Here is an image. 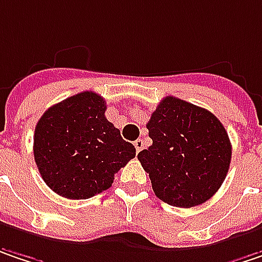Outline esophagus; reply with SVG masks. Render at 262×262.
<instances>
[{"label":"esophagus","instance_id":"esophagus-1","mask_svg":"<svg viewBox=\"0 0 262 262\" xmlns=\"http://www.w3.org/2000/svg\"><path fill=\"white\" fill-rule=\"evenodd\" d=\"M133 145H135V148H136V151L139 152V151L144 148V142H142V139H136V141L133 142Z\"/></svg>","mask_w":262,"mask_h":262}]
</instances>
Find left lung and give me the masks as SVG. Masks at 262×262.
I'll return each mask as SVG.
<instances>
[{
    "label": "left lung",
    "instance_id": "left-lung-1",
    "mask_svg": "<svg viewBox=\"0 0 262 262\" xmlns=\"http://www.w3.org/2000/svg\"><path fill=\"white\" fill-rule=\"evenodd\" d=\"M152 145L138 154L154 194L177 208L205 203L223 185L231 144L208 110L167 96L146 124Z\"/></svg>",
    "mask_w": 262,
    "mask_h": 262
}]
</instances>
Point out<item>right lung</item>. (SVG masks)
<instances>
[{"mask_svg": "<svg viewBox=\"0 0 262 262\" xmlns=\"http://www.w3.org/2000/svg\"><path fill=\"white\" fill-rule=\"evenodd\" d=\"M106 102L95 92L50 106L34 133L39 175L56 194L84 200L113 185L114 175L136 156L105 117Z\"/></svg>", "mask_w": 262, "mask_h": 262, "instance_id": "right-lung-1", "label": "right lung"}]
</instances>
